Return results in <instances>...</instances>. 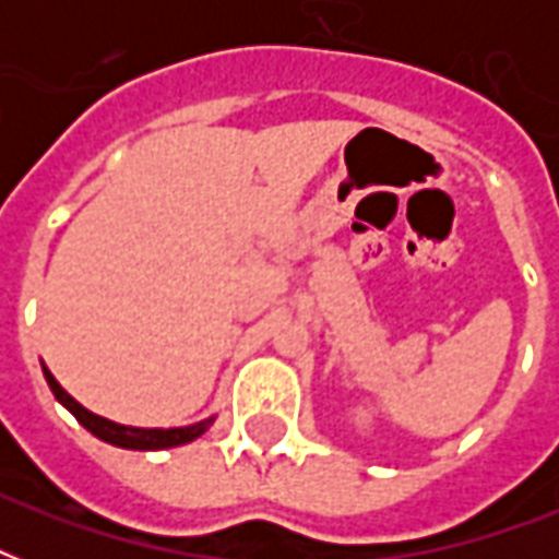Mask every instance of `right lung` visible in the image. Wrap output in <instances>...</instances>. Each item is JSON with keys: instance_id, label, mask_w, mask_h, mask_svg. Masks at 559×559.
Here are the masks:
<instances>
[{"instance_id": "1", "label": "right lung", "mask_w": 559, "mask_h": 559, "mask_svg": "<svg viewBox=\"0 0 559 559\" xmlns=\"http://www.w3.org/2000/svg\"><path fill=\"white\" fill-rule=\"evenodd\" d=\"M46 373V382L48 389L55 391V397L63 403L74 417H78V424L86 426L95 438L100 441L112 443V447H121V450H170V447H182V443L193 441V438H200L211 424H214V417L209 420H200V424H191V426H177V429H139V426H121V424H112L107 417L95 415L90 408H83L72 394H66V389L60 382L51 377L48 368H43Z\"/></svg>"}]
</instances>
